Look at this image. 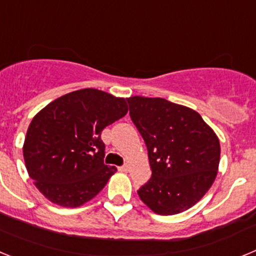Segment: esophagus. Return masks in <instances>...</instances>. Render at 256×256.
Here are the masks:
<instances>
[{
  "mask_svg": "<svg viewBox=\"0 0 256 256\" xmlns=\"http://www.w3.org/2000/svg\"><path fill=\"white\" fill-rule=\"evenodd\" d=\"M119 172H128V165H122V166H119Z\"/></svg>",
  "mask_w": 256,
  "mask_h": 256,
  "instance_id": "obj_1",
  "label": "esophagus"
}]
</instances>
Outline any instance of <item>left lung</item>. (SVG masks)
Returning a JSON list of instances; mask_svg holds the SVG:
<instances>
[{"label": "left lung", "instance_id": "1", "mask_svg": "<svg viewBox=\"0 0 256 256\" xmlns=\"http://www.w3.org/2000/svg\"><path fill=\"white\" fill-rule=\"evenodd\" d=\"M141 133L151 178L138 196L154 212L173 216L191 206L212 187L218 173L220 144L198 112L160 97L126 98Z\"/></svg>", "mask_w": 256, "mask_h": 256}]
</instances>
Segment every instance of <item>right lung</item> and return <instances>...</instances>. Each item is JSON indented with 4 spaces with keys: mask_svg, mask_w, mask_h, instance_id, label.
Masks as SVG:
<instances>
[{
    "mask_svg": "<svg viewBox=\"0 0 256 256\" xmlns=\"http://www.w3.org/2000/svg\"><path fill=\"white\" fill-rule=\"evenodd\" d=\"M128 112L124 98L94 88L70 92L33 118L22 146L29 177L51 202L76 208L116 172L104 162V128Z\"/></svg>",
    "mask_w": 256,
    "mask_h": 256,
    "instance_id": "right-lung-1",
    "label": "right lung"
}]
</instances>
